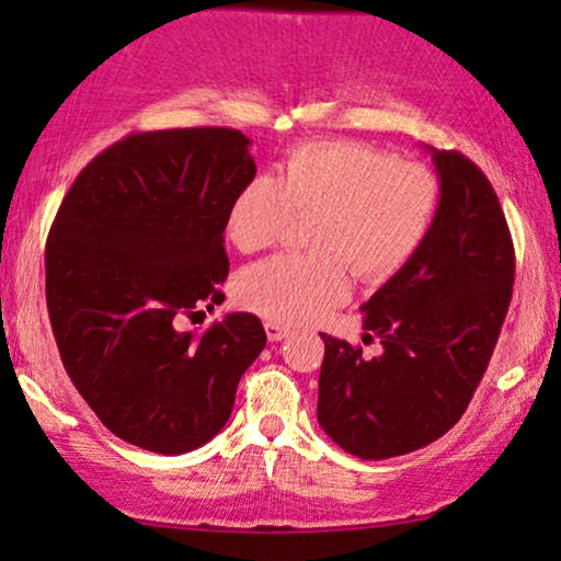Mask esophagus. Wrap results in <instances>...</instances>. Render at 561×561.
I'll return each instance as SVG.
<instances>
[{
	"label": "esophagus",
	"instance_id": "1",
	"mask_svg": "<svg viewBox=\"0 0 561 561\" xmlns=\"http://www.w3.org/2000/svg\"><path fill=\"white\" fill-rule=\"evenodd\" d=\"M264 330H266V337H270L272 342H279L289 334V328H284V324H279V322H266Z\"/></svg>",
	"mask_w": 561,
	"mask_h": 561
}]
</instances>
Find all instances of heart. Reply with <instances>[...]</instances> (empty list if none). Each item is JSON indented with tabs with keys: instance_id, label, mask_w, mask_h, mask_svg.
Masks as SVG:
<instances>
[{
	"instance_id": "1",
	"label": "heart",
	"mask_w": 561,
	"mask_h": 561,
	"mask_svg": "<svg viewBox=\"0 0 561 561\" xmlns=\"http://www.w3.org/2000/svg\"><path fill=\"white\" fill-rule=\"evenodd\" d=\"M440 181L428 165L357 140H312L287 150L277 175L249 179L227 208L241 252L272 247L295 214H314L305 254H277L241 272V305L274 322H314L363 282L396 277L428 239Z\"/></svg>"
}]
</instances>
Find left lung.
I'll list each match as a JSON object with an SVG mask.
<instances>
[{
  "label": "left lung",
  "instance_id": "obj_1",
  "mask_svg": "<svg viewBox=\"0 0 561 561\" xmlns=\"http://www.w3.org/2000/svg\"><path fill=\"white\" fill-rule=\"evenodd\" d=\"M440 206L417 254L363 305L365 357L324 340L322 431L365 461L438 440L466 413L494 355L514 287V241L491 181L458 150H433Z\"/></svg>",
  "mask_w": 561,
  "mask_h": 561
}]
</instances>
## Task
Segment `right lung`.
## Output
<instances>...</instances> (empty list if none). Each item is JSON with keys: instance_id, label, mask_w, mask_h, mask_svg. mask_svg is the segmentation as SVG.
<instances>
[{"instance_id": "add662e5", "label": "right lung", "mask_w": 561, "mask_h": 561, "mask_svg": "<svg viewBox=\"0 0 561 561\" xmlns=\"http://www.w3.org/2000/svg\"><path fill=\"white\" fill-rule=\"evenodd\" d=\"M256 175L233 128L130 133L67 191L45 247L53 334L72 386L115 436L186 454L227 425L262 320L183 322L224 302L231 196Z\"/></svg>"}]
</instances>
